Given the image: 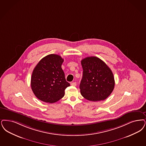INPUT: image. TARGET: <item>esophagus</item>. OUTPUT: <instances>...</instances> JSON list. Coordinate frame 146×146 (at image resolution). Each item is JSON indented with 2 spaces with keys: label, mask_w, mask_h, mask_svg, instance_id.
I'll use <instances>...</instances> for the list:
<instances>
[{
  "label": "esophagus",
  "mask_w": 146,
  "mask_h": 146,
  "mask_svg": "<svg viewBox=\"0 0 146 146\" xmlns=\"http://www.w3.org/2000/svg\"><path fill=\"white\" fill-rule=\"evenodd\" d=\"M70 85H71L72 86H76V82H72V83L70 84Z\"/></svg>",
  "instance_id": "obj_1"
}]
</instances>
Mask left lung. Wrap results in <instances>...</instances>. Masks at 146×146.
I'll list each match as a JSON object with an SVG mask.
<instances>
[{
  "label": "left lung",
  "mask_w": 146,
  "mask_h": 146,
  "mask_svg": "<svg viewBox=\"0 0 146 146\" xmlns=\"http://www.w3.org/2000/svg\"><path fill=\"white\" fill-rule=\"evenodd\" d=\"M81 64L83 69L80 84L81 94L90 101L105 100L115 87V79L110 68L96 56L84 58Z\"/></svg>",
  "instance_id": "left-lung-1"
}]
</instances>
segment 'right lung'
<instances>
[{
    "label": "right lung",
    "mask_w": 146,
    "mask_h": 146,
    "mask_svg": "<svg viewBox=\"0 0 146 146\" xmlns=\"http://www.w3.org/2000/svg\"><path fill=\"white\" fill-rule=\"evenodd\" d=\"M64 59L56 54H49L36 66L31 78V87L41 101L53 103L61 99L64 90L70 86L61 68Z\"/></svg>",
    "instance_id": "1"
}]
</instances>
